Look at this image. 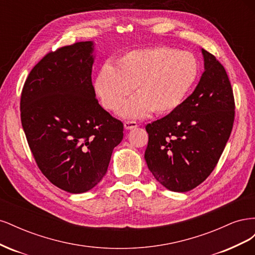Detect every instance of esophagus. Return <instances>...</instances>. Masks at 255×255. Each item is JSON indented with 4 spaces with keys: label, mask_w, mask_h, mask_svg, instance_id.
I'll return each instance as SVG.
<instances>
[{
    "label": "esophagus",
    "mask_w": 255,
    "mask_h": 255,
    "mask_svg": "<svg viewBox=\"0 0 255 255\" xmlns=\"http://www.w3.org/2000/svg\"><path fill=\"white\" fill-rule=\"evenodd\" d=\"M137 128V122L135 121H126L125 122V128L126 129H132Z\"/></svg>",
    "instance_id": "34e87169"
}]
</instances>
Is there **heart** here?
Instances as JSON below:
<instances>
[{
    "instance_id": "1",
    "label": "heart",
    "mask_w": 255,
    "mask_h": 255,
    "mask_svg": "<svg viewBox=\"0 0 255 255\" xmlns=\"http://www.w3.org/2000/svg\"><path fill=\"white\" fill-rule=\"evenodd\" d=\"M200 74V64L192 53L169 47L129 51L104 65L95 89L106 110L118 111L135 87L136 96L126 102L120 116L139 119L152 111L170 114L183 104Z\"/></svg>"
}]
</instances>
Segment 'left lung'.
<instances>
[{"label": "left lung", "mask_w": 255, "mask_h": 255, "mask_svg": "<svg viewBox=\"0 0 255 255\" xmlns=\"http://www.w3.org/2000/svg\"><path fill=\"white\" fill-rule=\"evenodd\" d=\"M204 72L194 92L166 117L145 127L144 159L164 187L185 192L205 181L232 132L235 104L225 68L201 49Z\"/></svg>", "instance_id": "1"}]
</instances>
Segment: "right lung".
<instances>
[{"instance_id":"obj_1","label":"right lung","mask_w":255,"mask_h":255,"mask_svg":"<svg viewBox=\"0 0 255 255\" xmlns=\"http://www.w3.org/2000/svg\"><path fill=\"white\" fill-rule=\"evenodd\" d=\"M94 41L49 53L28 74L21 95V122L45 177L70 194L103 179L123 138L122 122L103 110L91 82Z\"/></svg>"}]
</instances>
